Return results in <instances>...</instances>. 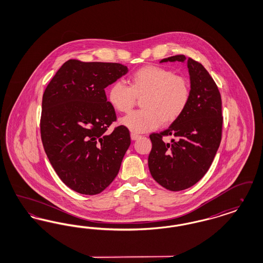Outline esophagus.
<instances>
[{
	"label": "esophagus",
	"instance_id": "esophagus-1",
	"mask_svg": "<svg viewBox=\"0 0 263 263\" xmlns=\"http://www.w3.org/2000/svg\"><path fill=\"white\" fill-rule=\"evenodd\" d=\"M131 139L133 140V141H135V140H138L139 138H141V135H139V134H136V133H131Z\"/></svg>",
	"mask_w": 263,
	"mask_h": 263
}]
</instances>
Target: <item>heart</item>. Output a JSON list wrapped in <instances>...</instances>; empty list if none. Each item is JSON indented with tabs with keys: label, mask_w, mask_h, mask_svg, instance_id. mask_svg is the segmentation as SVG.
I'll return each mask as SVG.
<instances>
[{
	"label": "heart",
	"mask_w": 263,
	"mask_h": 263,
	"mask_svg": "<svg viewBox=\"0 0 263 263\" xmlns=\"http://www.w3.org/2000/svg\"><path fill=\"white\" fill-rule=\"evenodd\" d=\"M191 96L190 83L184 76L155 65L144 66L129 78V86L116 82L107 91V100L120 113L129 112L141 100L137 111L121 119L130 131L144 133L162 125H171L184 113Z\"/></svg>",
	"instance_id": "obj_1"
}]
</instances>
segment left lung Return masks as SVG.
<instances>
[{"label": "left lung", "mask_w": 263, "mask_h": 263, "mask_svg": "<svg viewBox=\"0 0 263 263\" xmlns=\"http://www.w3.org/2000/svg\"><path fill=\"white\" fill-rule=\"evenodd\" d=\"M187 62L191 96L186 110L166 130L151 134L148 164L153 178L163 187L179 191L194 185L208 172L222 139V100L203 65L184 55L163 62ZM172 141L164 142L163 137Z\"/></svg>", "instance_id": "8db88e82"}]
</instances>
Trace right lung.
<instances>
[{
  "label": "right lung",
  "mask_w": 263,
  "mask_h": 263,
  "mask_svg": "<svg viewBox=\"0 0 263 263\" xmlns=\"http://www.w3.org/2000/svg\"><path fill=\"white\" fill-rule=\"evenodd\" d=\"M128 72L119 63L68 60L42 98L40 134L53 168L68 187L99 194L119 172L131 139L127 127H108L116 114L104 88Z\"/></svg>",
  "instance_id": "right-lung-1"
}]
</instances>
